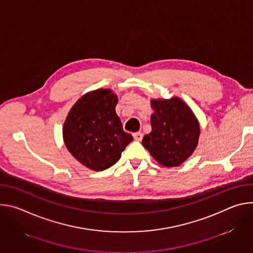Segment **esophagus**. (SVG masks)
<instances>
[{"label": "esophagus", "instance_id": "34e87169", "mask_svg": "<svg viewBox=\"0 0 253 253\" xmlns=\"http://www.w3.org/2000/svg\"><path fill=\"white\" fill-rule=\"evenodd\" d=\"M133 137L136 141H141L142 138H143V134L141 132H136V133L133 134Z\"/></svg>", "mask_w": 253, "mask_h": 253}]
</instances>
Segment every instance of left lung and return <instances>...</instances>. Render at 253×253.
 I'll return each instance as SVG.
<instances>
[{"label":"left lung","mask_w":253,"mask_h":253,"mask_svg":"<svg viewBox=\"0 0 253 253\" xmlns=\"http://www.w3.org/2000/svg\"><path fill=\"white\" fill-rule=\"evenodd\" d=\"M152 130L142 145L162 166L176 167L195 151L200 125L191 108L179 97L151 99Z\"/></svg>","instance_id":"8db88e82"}]
</instances>
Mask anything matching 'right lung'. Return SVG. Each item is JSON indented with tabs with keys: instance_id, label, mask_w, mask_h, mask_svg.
Returning a JSON list of instances; mask_svg holds the SVG:
<instances>
[{
	"instance_id": "1",
	"label": "right lung",
	"mask_w": 253,
	"mask_h": 253,
	"mask_svg": "<svg viewBox=\"0 0 253 253\" xmlns=\"http://www.w3.org/2000/svg\"><path fill=\"white\" fill-rule=\"evenodd\" d=\"M117 95L111 89L84 94L70 109L63 126L68 151L85 167L102 171L114 165L133 140L116 114Z\"/></svg>"
}]
</instances>
